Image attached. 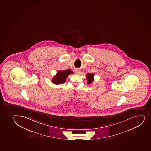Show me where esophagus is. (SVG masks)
<instances>
[{
	"instance_id": "esophagus-1",
	"label": "esophagus",
	"mask_w": 151,
	"mask_h": 151,
	"mask_svg": "<svg viewBox=\"0 0 151 151\" xmlns=\"http://www.w3.org/2000/svg\"><path fill=\"white\" fill-rule=\"evenodd\" d=\"M75 73H76V74H80V73H81V72H80V71L78 69H76V70H75Z\"/></svg>"
}]
</instances>
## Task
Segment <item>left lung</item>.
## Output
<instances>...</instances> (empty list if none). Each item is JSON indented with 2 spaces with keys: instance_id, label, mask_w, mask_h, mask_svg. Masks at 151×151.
Returning a JSON list of instances; mask_svg holds the SVG:
<instances>
[{
  "instance_id": "8db88e82",
  "label": "left lung",
  "mask_w": 151,
  "mask_h": 151,
  "mask_svg": "<svg viewBox=\"0 0 151 151\" xmlns=\"http://www.w3.org/2000/svg\"><path fill=\"white\" fill-rule=\"evenodd\" d=\"M93 76L94 74L93 73H88L86 75L88 84H90L93 82Z\"/></svg>"
}]
</instances>
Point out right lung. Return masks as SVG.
Segmentation results:
<instances>
[{
    "label": "right lung",
    "mask_w": 151,
    "mask_h": 151,
    "mask_svg": "<svg viewBox=\"0 0 151 151\" xmlns=\"http://www.w3.org/2000/svg\"><path fill=\"white\" fill-rule=\"evenodd\" d=\"M72 71L70 69H67L63 71H58L56 75L52 79V82L53 84L59 85L65 82L66 79L69 75L73 74Z\"/></svg>",
    "instance_id": "add662e5"
}]
</instances>
